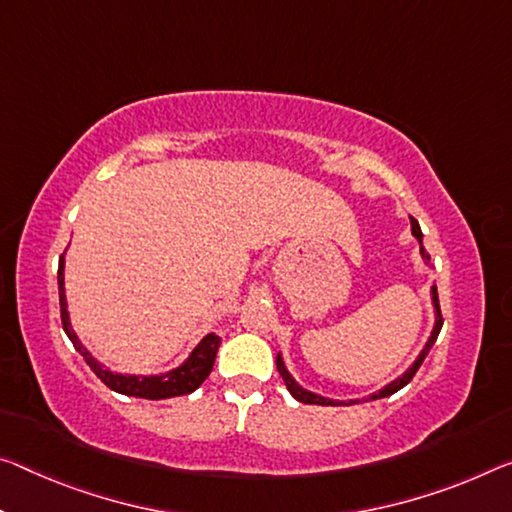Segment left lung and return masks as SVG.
<instances>
[{"instance_id": "8db88e82", "label": "left lung", "mask_w": 512, "mask_h": 512, "mask_svg": "<svg viewBox=\"0 0 512 512\" xmlns=\"http://www.w3.org/2000/svg\"><path fill=\"white\" fill-rule=\"evenodd\" d=\"M410 230H412V237H415V239L419 241V255H421V259H424V264L428 266V269H433V264H431V255H428V253H426V248H424V234H421V227H419V223H417L415 218H412V216H410ZM431 303H433V314H435V323H433L431 337L426 339V344H424V348H421V351H419V355L415 358V362H412L410 367L401 373V376H396V378L392 380V383H387L385 387H380L378 392H373V394H369V396H362V399H348V401L328 399V396H321V394H316V392H310V389H305L303 385L298 383V380H296L294 376H291V371L287 369V364H285V358H282V353H278V355H275V364H278V371H280L282 380H285V385H287V389H289V394L294 396L296 401H300V403H307V405H355V403H364V401L385 399V396H392L394 392H399V389L408 385L410 380H412V376H415L417 369L421 367V362H424V358L428 355V351H431V348H433L435 339H437V335H440V330H442L440 300H437V287H435V285L431 287Z\"/></svg>"}]
</instances>
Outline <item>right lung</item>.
Segmentation results:
<instances>
[{"mask_svg":"<svg viewBox=\"0 0 512 512\" xmlns=\"http://www.w3.org/2000/svg\"><path fill=\"white\" fill-rule=\"evenodd\" d=\"M59 300H61L63 330H66L70 342L75 344V348L81 353V358L86 360V364L93 369L95 376L100 378L109 389H113V392L125 394V396H136V399H150V401L173 399V396H184V394L196 392L214 369L218 346H221V337H218L216 332H209V335L202 337L200 342L193 346V351L186 355L177 367L168 369L164 373H152V376H143V373H139V376H136V373H118L104 367V364L97 360L84 344H81L75 328H72L68 298H66V255H61L59 259Z\"/></svg>","mask_w":512,"mask_h":512,"instance_id":"right-lung-1","label":"right lung"}]
</instances>
